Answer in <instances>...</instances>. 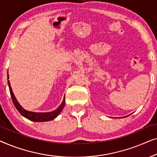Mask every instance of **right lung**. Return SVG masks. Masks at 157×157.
I'll return each instance as SVG.
<instances>
[{
  "label": "right lung",
  "mask_w": 157,
  "mask_h": 157,
  "mask_svg": "<svg viewBox=\"0 0 157 157\" xmlns=\"http://www.w3.org/2000/svg\"><path fill=\"white\" fill-rule=\"evenodd\" d=\"M8 79H9V76H8V86H9L10 96H11V98H12L14 106H16L17 110L19 111V113H20L23 117H25L28 119L31 120L32 121L43 122V121H51V120L54 119L56 117H57L58 116H59V113H61V111H62V109H63L64 106H65V97H64L63 102L61 103V104L60 105L59 108L56 109V110L53 111H51V112H46V113H36V112H32V111L25 110V109H23V107L21 106L20 104L18 102V101H17L16 97H15L13 92L12 91L11 86H10V81L8 80Z\"/></svg>",
  "instance_id": "1"
}]
</instances>
